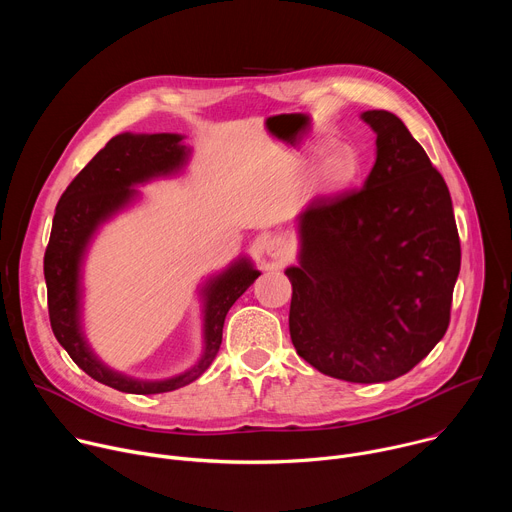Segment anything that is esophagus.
<instances>
[{
	"label": "esophagus",
	"instance_id": "34e87169",
	"mask_svg": "<svg viewBox=\"0 0 512 512\" xmlns=\"http://www.w3.org/2000/svg\"><path fill=\"white\" fill-rule=\"evenodd\" d=\"M265 253H267L271 259L283 261V259H287V255H289V247H287V243H285L281 237H273V239L267 241Z\"/></svg>",
	"mask_w": 512,
	"mask_h": 512
}]
</instances>
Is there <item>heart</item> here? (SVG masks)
<instances>
[{
    "instance_id": "heart-1",
    "label": "heart",
    "mask_w": 512,
    "mask_h": 512,
    "mask_svg": "<svg viewBox=\"0 0 512 512\" xmlns=\"http://www.w3.org/2000/svg\"><path fill=\"white\" fill-rule=\"evenodd\" d=\"M352 176H354V158L348 152L338 150L330 158L324 160V164L318 170L316 180L322 190L334 192V190L344 188Z\"/></svg>"
}]
</instances>
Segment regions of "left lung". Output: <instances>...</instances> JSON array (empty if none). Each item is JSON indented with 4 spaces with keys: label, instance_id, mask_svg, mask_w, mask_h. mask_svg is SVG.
Masks as SVG:
<instances>
[{
    "label": "left lung",
    "instance_id": "obj_1",
    "mask_svg": "<svg viewBox=\"0 0 512 512\" xmlns=\"http://www.w3.org/2000/svg\"><path fill=\"white\" fill-rule=\"evenodd\" d=\"M360 119L377 160L360 190L300 212L289 334L320 373L385 383L444 338L462 255L450 190L405 123L383 109Z\"/></svg>",
    "mask_w": 512,
    "mask_h": 512
}]
</instances>
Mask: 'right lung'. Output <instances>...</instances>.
<instances>
[{"instance_id": "add662e5", "label": "right lung", "mask_w": 512, "mask_h": 512, "mask_svg": "<svg viewBox=\"0 0 512 512\" xmlns=\"http://www.w3.org/2000/svg\"><path fill=\"white\" fill-rule=\"evenodd\" d=\"M190 154L192 150L184 145V135L180 133H119L70 182L56 204L44 255L52 332L79 369L121 393L156 395L196 381L221 348L223 326L231 306L261 275L253 261L241 255L200 283L202 354L180 375L158 381L135 379L107 367L91 348L83 324V267L97 233L111 218L139 200L137 186L180 176L188 166Z\"/></svg>"}]
</instances>
